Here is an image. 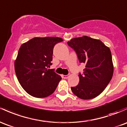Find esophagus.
<instances>
[{
	"label": "esophagus",
	"mask_w": 127,
	"mask_h": 127,
	"mask_svg": "<svg viewBox=\"0 0 127 127\" xmlns=\"http://www.w3.org/2000/svg\"><path fill=\"white\" fill-rule=\"evenodd\" d=\"M61 76H62V77L63 78H64V79H67L68 77H69V75H62Z\"/></svg>",
	"instance_id": "obj_1"
}]
</instances>
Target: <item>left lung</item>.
Listing matches in <instances>:
<instances>
[{
  "label": "left lung",
  "instance_id": "obj_1",
  "mask_svg": "<svg viewBox=\"0 0 127 127\" xmlns=\"http://www.w3.org/2000/svg\"><path fill=\"white\" fill-rule=\"evenodd\" d=\"M86 68L79 74V82L71 87L73 94L82 99H90L104 91L112 78L114 67L110 48L101 40L87 36L73 38L67 42Z\"/></svg>",
  "mask_w": 127,
  "mask_h": 127
}]
</instances>
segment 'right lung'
<instances>
[{
	"label": "right lung",
	"mask_w": 127,
	"mask_h": 127,
	"mask_svg": "<svg viewBox=\"0 0 127 127\" xmlns=\"http://www.w3.org/2000/svg\"><path fill=\"white\" fill-rule=\"evenodd\" d=\"M63 41L60 37H34L21 45L14 62L18 81L29 95L35 97L51 95L61 79L53 69V49Z\"/></svg>",
	"instance_id": "right-lung-1"
}]
</instances>
